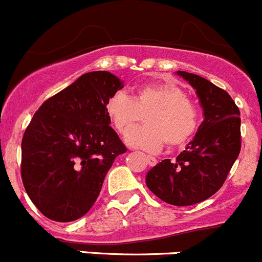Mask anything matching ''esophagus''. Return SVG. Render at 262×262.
Listing matches in <instances>:
<instances>
[{"label":"esophagus","mask_w":262,"mask_h":262,"mask_svg":"<svg viewBox=\"0 0 262 262\" xmlns=\"http://www.w3.org/2000/svg\"><path fill=\"white\" fill-rule=\"evenodd\" d=\"M145 159H146V163H148V165L154 166L155 164H157V159H155L154 157H150V155H146Z\"/></svg>","instance_id":"34e87169"}]
</instances>
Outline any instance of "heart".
<instances>
[{"label":"heart","mask_w":262,"mask_h":262,"mask_svg":"<svg viewBox=\"0 0 262 262\" xmlns=\"http://www.w3.org/2000/svg\"><path fill=\"white\" fill-rule=\"evenodd\" d=\"M107 117L119 136L127 137L145 117L144 129L126 139L130 148L155 153L168 144L185 145L198 128V112L182 88L150 84L139 88L132 98L119 93L109 99Z\"/></svg>","instance_id":"obj_1"}]
</instances>
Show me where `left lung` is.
<instances>
[{
	"label": "left lung",
	"mask_w": 262,
	"mask_h": 262,
	"mask_svg": "<svg viewBox=\"0 0 262 262\" xmlns=\"http://www.w3.org/2000/svg\"><path fill=\"white\" fill-rule=\"evenodd\" d=\"M195 89L204 120L185 150L170 162L164 159L146 173L153 194L175 206L194 205L221 188L241 149L240 111L229 93L208 79L175 72Z\"/></svg>",
	"instance_id": "8db88e82"
}]
</instances>
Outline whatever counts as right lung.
I'll return each instance as SVG.
<instances>
[{"label": "right lung", "instance_id": "1", "mask_svg": "<svg viewBox=\"0 0 262 262\" xmlns=\"http://www.w3.org/2000/svg\"><path fill=\"white\" fill-rule=\"evenodd\" d=\"M123 87L107 71L89 72L34 113L22 139L21 175L48 219L70 223L87 214L114 159L125 153L105 111Z\"/></svg>", "mask_w": 262, "mask_h": 262}]
</instances>
